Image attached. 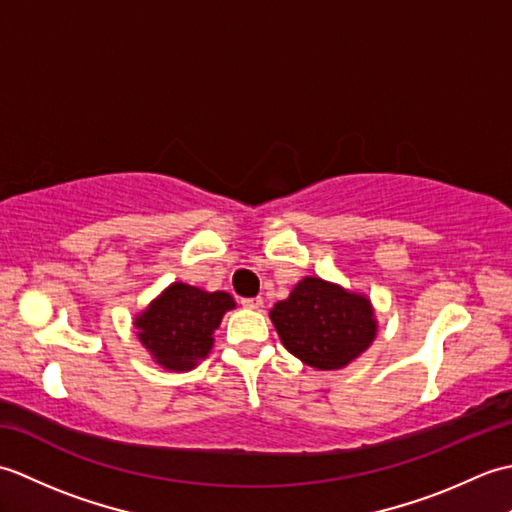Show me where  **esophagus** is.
I'll return each instance as SVG.
<instances>
[{
    "label": "esophagus",
    "instance_id": "1",
    "mask_svg": "<svg viewBox=\"0 0 512 512\" xmlns=\"http://www.w3.org/2000/svg\"><path fill=\"white\" fill-rule=\"evenodd\" d=\"M239 303H242L244 308H250V310H259V308L264 306L262 297H250V299H242V301H239Z\"/></svg>",
    "mask_w": 512,
    "mask_h": 512
}]
</instances>
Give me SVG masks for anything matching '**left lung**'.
Returning <instances> with one entry per match:
<instances>
[{
  "mask_svg": "<svg viewBox=\"0 0 512 512\" xmlns=\"http://www.w3.org/2000/svg\"><path fill=\"white\" fill-rule=\"evenodd\" d=\"M270 321L286 350L314 369H343L376 339L378 323L365 295L319 277H303L275 303Z\"/></svg>",
  "mask_w": 512,
  "mask_h": 512,
  "instance_id": "8db88e82",
  "label": "left lung"
}]
</instances>
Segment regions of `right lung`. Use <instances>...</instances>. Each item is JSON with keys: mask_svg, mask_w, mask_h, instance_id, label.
I'll use <instances>...</instances> for the list:
<instances>
[{"mask_svg": "<svg viewBox=\"0 0 512 512\" xmlns=\"http://www.w3.org/2000/svg\"><path fill=\"white\" fill-rule=\"evenodd\" d=\"M233 308L235 301L228 292H206L176 281L138 314L134 328L158 365L187 372L209 356L213 332Z\"/></svg>", "mask_w": 512, "mask_h": 512, "instance_id": "obj_1", "label": "right lung"}]
</instances>
